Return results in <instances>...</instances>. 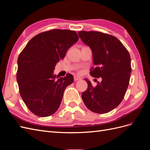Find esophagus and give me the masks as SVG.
<instances>
[{"mask_svg":"<svg viewBox=\"0 0 150 150\" xmlns=\"http://www.w3.org/2000/svg\"><path fill=\"white\" fill-rule=\"evenodd\" d=\"M80 79H81V78H80V77H79V76H75L74 77V80L75 81H77L80 80Z\"/></svg>","mask_w":150,"mask_h":150,"instance_id":"obj_1","label":"esophagus"}]
</instances>
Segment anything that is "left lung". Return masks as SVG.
Returning <instances> with one entry per match:
<instances>
[{"mask_svg":"<svg viewBox=\"0 0 150 150\" xmlns=\"http://www.w3.org/2000/svg\"><path fill=\"white\" fill-rule=\"evenodd\" d=\"M78 34L93 52L94 67L90 75L102 78L95 87L84 79L88 89L82 93V99L90 111L108 112L121 103L128 89L131 72L129 54L115 36L96 31H79Z\"/></svg>","mask_w":150,"mask_h":150,"instance_id":"1","label":"left lung"}]
</instances>
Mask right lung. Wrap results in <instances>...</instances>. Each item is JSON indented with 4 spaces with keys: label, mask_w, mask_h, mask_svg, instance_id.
<instances>
[{
    "label": "right lung",
    "mask_w": 150,
    "mask_h": 150,
    "mask_svg": "<svg viewBox=\"0 0 150 150\" xmlns=\"http://www.w3.org/2000/svg\"><path fill=\"white\" fill-rule=\"evenodd\" d=\"M76 32L53 29L36 35L27 44L17 59V81L22 99L29 110L40 117L56 112L67 86L73 83L67 74L58 78L55 66L78 41Z\"/></svg>",
    "instance_id": "add662e5"
}]
</instances>
